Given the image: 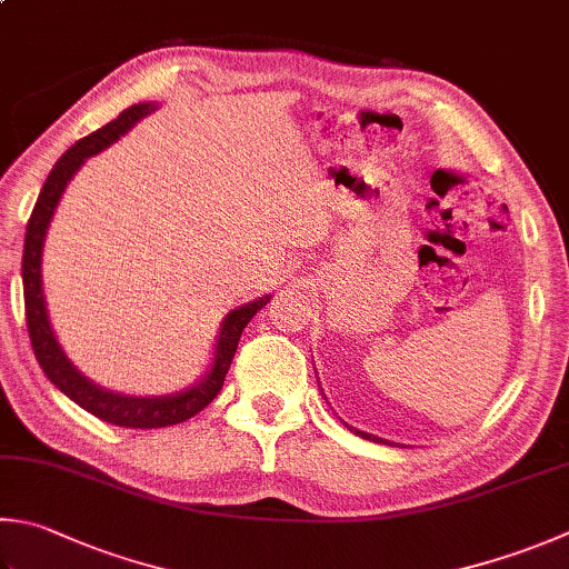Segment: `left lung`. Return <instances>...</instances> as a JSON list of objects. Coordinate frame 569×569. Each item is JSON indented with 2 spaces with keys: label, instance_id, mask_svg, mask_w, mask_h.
<instances>
[{
  "label": "left lung",
  "instance_id": "obj_1",
  "mask_svg": "<svg viewBox=\"0 0 569 569\" xmlns=\"http://www.w3.org/2000/svg\"><path fill=\"white\" fill-rule=\"evenodd\" d=\"M351 428V426H349ZM353 433L357 436H361V438H367V441H381V438H377V436H371V433H363V431H357V428H351ZM381 443H386V441H381Z\"/></svg>",
  "mask_w": 569,
  "mask_h": 569
}]
</instances>
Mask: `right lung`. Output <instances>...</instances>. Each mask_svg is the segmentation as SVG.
Listing matches in <instances>:
<instances>
[{"instance_id": "add662e5", "label": "right lung", "mask_w": 569, "mask_h": 569, "mask_svg": "<svg viewBox=\"0 0 569 569\" xmlns=\"http://www.w3.org/2000/svg\"><path fill=\"white\" fill-rule=\"evenodd\" d=\"M151 111H156V103L131 106V109H126L116 118V121L106 123L103 128H99V131L81 138L79 143H73L69 151L59 158V163L51 168L47 183L39 192L34 210H31V218L27 224V238H24V257H21L27 329H29L31 349L37 353L39 367L44 369L47 379L57 386L61 393H67L73 403H79L81 409L93 413L96 418H101L106 423L123 426V428L176 426L206 409V406L216 399L222 389L224 373L230 369L234 349H238V341L242 337V329L248 327V321L260 312L267 302H270V295H264L260 299H254V302L232 309V312L222 321V329L216 345V361H212L208 377L200 383L190 386V389L180 393H170V396H123V393H113L109 389H101L99 383L86 379L59 347V341L53 337V329L49 325L44 287H41V248H44L51 216L59 206L63 188H67L73 173L81 168L83 160L89 156L101 153L103 148H109L126 131H131L136 121H141V118Z\"/></svg>"}]
</instances>
